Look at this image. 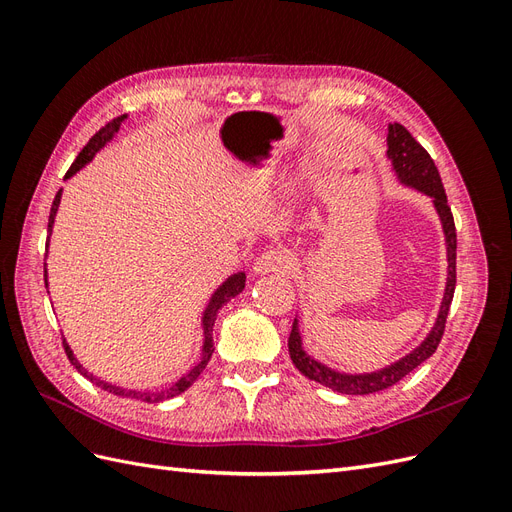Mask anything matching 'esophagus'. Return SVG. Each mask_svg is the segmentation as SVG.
Instances as JSON below:
<instances>
[{
	"label": "esophagus",
	"instance_id": "1",
	"mask_svg": "<svg viewBox=\"0 0 512 512\" xmlns=\"http://www.w3.org/2000/svg\"><path fill=\"white\" fill-rule=\"evenodd\" d=\"M292 269V260L288 256V252L284 250H267L262 252L256 262H254V271L258 275H267V273H290Z\"/></svg>",
	"mask_w": 512,
	"mask_h": 512
}]
</instances>
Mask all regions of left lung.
Returning a JSON list of instances; mask_svg holds the SVG:
<instances>
[{"instance_id": "1", "label": "left lung", "mask_w": 512, "mask_h": 512, "mask_svg": "<svg viewBox=\"0 0 512 512\" xmlns=\"http://www.w3.org/2000/svg\"><path fill=\"white\" fill-rule=\"evenodd\" d=\"M386 156H389L395 175L399 183L414 188L416 192H423L433 200V207L438 211V218L442 222L444 241H446V288L440 312L436 318L433 329L427 333V337L418 344L404 359H399L391 365H386L371 374H344V371L331 369L316 361L314 356H309L303 350V339L299 331V318H294L292 331L288 337V352L290 359L301 374L309 380H314L322 386H329L331 391L344 393V395H369L389 389V386L397 384L401 378L408 376L412 369H416L423 361L436 352L440 339L444 335V324L448 309H451V301L455 294V282H457V232H455V220L451 207H448L444 185L440 179V173L436 164H433L429 153L414 141V136L399 123H389V134H386Z\"/></svg>"}]
</instances>
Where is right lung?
<instances>
[{"label":"right lung","instance_id":"obj_1","mask_svg":"<svg viewBox=\"0 0 512 512\" xmlns=\"http://www.w3.org/2000/svg\"><path fill=\"white\" fill-rule=\"evenodd\" d=\"M126 119H128V115L115 117L113 121H108L100 132H96L94 136H91L89 143L83 147V151L79 153V156H76L74 164L70 166V170L66 173V179H70L74 173H79V170H81L85 164H89L91 160H94L96 153H98L106 143L113 141V136L119 132L121 123L126 121ZM59 200H61V190L55 194V200H53V205H51L49 237H51V232H53L55 215H57V209H59ZM46 247H49V239H46ZM44 286L49 288V280H46V269H44ZM243 288H245V273L239 271V273H235V275H230L228 280L211 294L209 305L205 307V312H203V335H205V339H203V356H200V361L188 371V374H183L177 382L166 386V389H160V391H136V389H123V386H117V384H111V382H106V380H100L98 376L91 374V371H87V369L79 363V359H76L72 348L68 346L66 337H64L66 354H68L70 363L76 367V371H79L81 376H85L89 382H94L96 386H100V389H104V391H108V393H113V395H117V397H130V399L147 401V404H160V401H164V399L177 397V395H181L183 391H188L190 386L196 382V378H198L200 374H203V369L207 367V363H209V359H211V354H213V324H215V316H218L220 309H222L230 299H235L239 292H243Z\"/></svg>","mask_w":512,"mask_h":512}]
</instances>
